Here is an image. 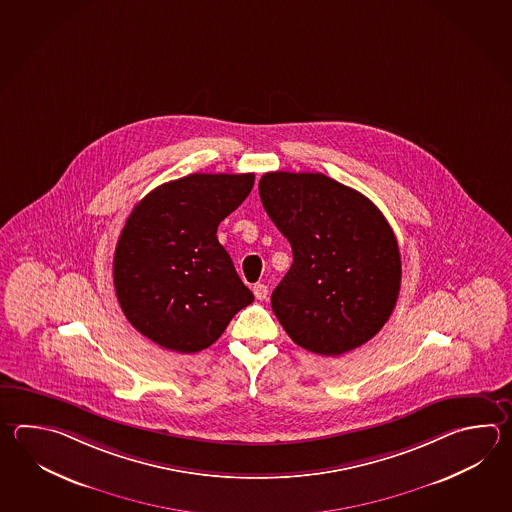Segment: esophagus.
Wrapping results in <instances>:
<instances>
[{"label": "esophagus", "mask_w": 512, "mask_h": 512, "mask_svg": "<svg viewBox=\"0 0 512 512\" xmlns=\"http://www.w3.org/2000/svg\"><path fill=\"white\" fill-rule=\"evenodd\" d=\"M253 293H255V297H257L259 301H264V299L268 297V286L262 284V282H257V284L253 286Z\"/></svg>", "instance_id": "esophagus-1"}]
</instances>
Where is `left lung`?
Here are the masks:
<instances>
[{
    "mask_svg": "<svg viewBox=\"0 0 512 512\" xmlns=\"http://www.w3.org/2000/svg\"><path fill=\"white\" fill-rule=\"evenodd\" d=\"M259 195L293 251L272 293L286 334L319 355L365 345L394 312L401 288V255L383 213L323 173H266Z\"/></svg>",
    "mask_w": 512,
    "mask_h": 512,
    "instance_id": "8db88e82",
    "label": "left lung"
}]
</instances>
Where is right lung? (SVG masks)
I'll list each match as a JSON object with an SVG mask.
<instances>
[{"mask_svg":"<svg viewBox=\"0 0 512 512\" xmlns=\"http://www.w3.org/2000/svg\"><path fill=\"white\" fill-rule=\"evenodd\" d=\"M253 182V173H193L153 189L131 211L116 244L113 281L127 321L153 343L195 354L253 303L217 239L220 222Z\"/></svg>","mask_w":512,"mask_h":512,"instance_id":"add662e5","label":"right lung"}]
</instances>
